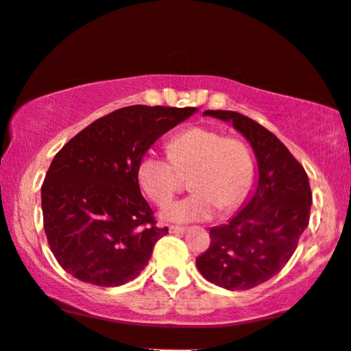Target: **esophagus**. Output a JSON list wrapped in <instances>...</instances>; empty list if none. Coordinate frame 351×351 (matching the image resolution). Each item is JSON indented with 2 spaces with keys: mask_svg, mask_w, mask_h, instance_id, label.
<instances>
[{
  "mask_svg": "<svg viewBox=\"0 0 351 351\" xmlns=\"http://www.w3.org/2000/svg\"><path fill=\"white\" fill-rule=\"evenodd\" d=\"M168 231H170L171 234H183V232L186 231V228H183V226H173V224H171V226L168 228Z\"/></svg>",
  "mask_w": 351,
  "mask_h": 351,
  "instance_id": "obj_1",
  "label": "esophagus"
}]
</instances>
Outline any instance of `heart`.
Instances as JSON below:
<instances>
[{"instance_id": "heart-1", "label": "heart", "mask_w": 351, "mask_h": 351, "mask_svg": "<svg viewBox=\"0 0 351 351\" xmlns=\"http://www.w3.org/2000/svg\"><path fill=\"white\" fill-rule=\"evenodd\" d=\"M167 152L168 156H162L151 149L136 167L139 188L157 205L167 204L176 193L180 173L191 171L188 184L193 193L162 210L165 221H202L217 208L231 212L244 202L254 183L255 165L249 146L217 130H184L168 141Z\"/></svg>"}]
</instances>
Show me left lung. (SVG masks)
<instances>
[{"mask_svg": "<svg viewBox=\"0 0 351 351\" xmlns=\"http://www.w3.org/2000/svg\"><path fill=\"white\" fill-rule=\"evenodd\" d=\"M204 115L231 121L254 149L258 186L228 224L210 230V247L195 258L207 281L228 291H249L281 271L310 223L311 189L305 168L258 121L232 110Z\"/></svg>", "mask_w": 351, "mask_h": 351, "instance_id": "8db88e82", "label": "left lung"}]
</instances>
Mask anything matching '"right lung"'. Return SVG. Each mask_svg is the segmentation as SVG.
Segmentation results:
<instances>
[{"instance_id": "add662e5", "label": "right lung", "mask_w": 351, "mask_h": 351, "mask_svg": "<svg viewBox=\"0 0 351 351\" xmlns=\"http://www.w3.org/2000/svg\"><path fill=\"white\" fill-rule=\"evenodd\" d=\"M194 112L195 107H121L56 154L41 186V208L51 252L69 274L117 287L144 269L168 228L157 226L141 195L138 162Z\"/></svg>"}]
</instances>
